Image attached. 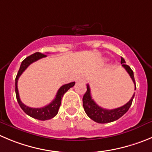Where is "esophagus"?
Listing matches in <instances>:
<instances>
[{
    "label": "esophagus",
    "instance_id": "esophagus-1",
    "mask_svg": "<svg viewBox=\"0 0 152 152\" xmlns=\"http://www.w3.org/2000/svg\"><path fill=\"white\" fill-rule=\"evenodd\" d=\"M77 81H80V82H85V79L83 78V77H79L77 79Z\"/></svg>",
    "mask_w": 152,
    "mask_h": 152
}]
</instances>
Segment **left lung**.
Instances as JSON below:
<instances>
[{"label":"left lung","instance_id":"1","mask_svg":"<svg viewBox=\"0 0 152 152\" xmlns=\"http://www.w3.org/2000/svg\"><path fill=\"white\" fill-rule=\"evenodd\" d=\"M121 63L122 64V66L124 68L125 70L127 72V73L130 75V77H131L132 80H133V83H134L135 90H136V86L133 70L130 69V67L129 65L125 64L126 62H125L124 59L122 58V57ZM134 96L135 93L133 95L132 98L130 99V101L128 102L127 103L125 104L124 105H123V106L115 108V109H105V108L99 106L94 102V100L92 99L90 86H89V84H87V91H86L85 94L83 96V106L87 116L95 122L99 124L110 123V122H113L119 119L120 118H121L126 111L129 110V108H130V107L132 105Z\"/></svg>","mask_w":152,"mask_h":152}]
</instances>
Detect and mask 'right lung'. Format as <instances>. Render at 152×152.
Masks as SVG:
<instances>
[{"instance_id":"obj_1","label":"right lung","mask_w":152,"mask_h":152,"mask_svg":"<svg viewBox=\"0 0 152 152\" xmlns=\"http://www.w3.org/2000/svg\"><path fill=\"white\" fill-rule=\"evenodd\" d=\"M46 56H47L44 55V54L37 52L26 58L22 62L19 70L18 72L17 75H16V80H15V91H16V99H17L19 106L23 110L25 113L27 114L28 115H29V116L33 118H35V119L41 120V121H46V120L51 119V118H54L57 115L59 107H60L62 96L71 87H74L75 83V82H72V83H67V84L62 86L59 89L58 92H57L55 99L51 102L50 103L48 104L46 106L42 107V108H31V107L26 106V105L22 103L20 100V98H19V90H18L17 87L18 80H19L21 75L23 73V72L28 67V65H30L31 64L33 63L34 62L37 61L38 59H42V58H44Z\"/></svg>"}]
</instances>
